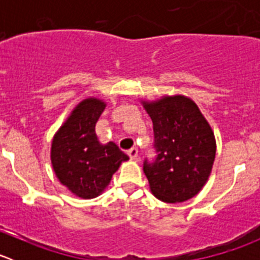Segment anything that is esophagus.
<instances>
[{
  "label": "esophagus",
  "mask_w": 260,
  "mask_h": 260,
  "mask_svg": "<svg viewBox=\"0 0 260 260\" xmlns=\"http://www.w3.org/2000/svg\"><path fill=\"white\" fill-rule=\"evenodd\" d=\"M128 153V156L131 157V158L132 159H136L138 157V149L137 148H135V147H133V148H131L129 151L127 152Z\"/></svg>",
  "instance_id": "esophagus-1"
}]
</instances>
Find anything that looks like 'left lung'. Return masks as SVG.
Returning a JSON list of instances; mask_svg holds the SVG:
<instances>
[{
  "label": "left lung",
  "instance_id": "8db88e82",
  "mask_svg": "<svg viewBox=\"0 0 260 260\" xmlns=\"http://www.w3.org/2000/svg\"><path fill=\"white\" fill-rule=\"evenodd\" d=\"M153 123L156 157L143 171L152 193L164 203H183L198 195L211 174L216 142L195 102L183 95L143 102Z\"/></svg>",
  "mask_w": 260,
  "mask_h": 260
}]
</instances>
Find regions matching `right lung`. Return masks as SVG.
<instances>
[{
  "mask_svg": "<svg viewBox=\"0 0 260 260\" xmlns=\"http://www.w3.org/2000/svg\"><path fill=\"white\" fill-rule=\"evenodd\" d=\"M106 108L101 99L80 102L51 143V164L60 182L81 199L101 195L128 156L114 142L102 145L95 123Z\"/></svg>",
  "mask_w": 260,
  "mask_h": 260,
  "instance_id": "add662e5",
  "label": "right lung"
}]
</instances>
